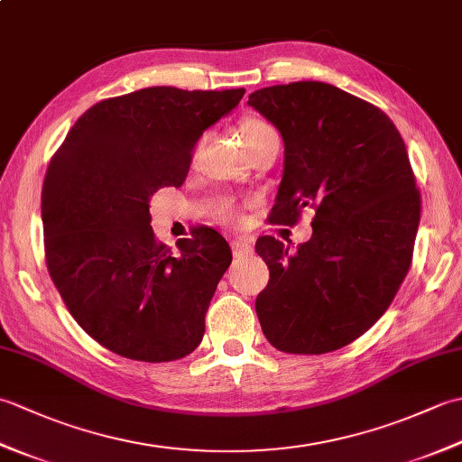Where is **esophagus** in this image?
Returning a JSON list of instances; mask_svg holds the SVG:
<instances>
[{
	"label": "esophagus",
	"mask_w": 462,
	"mask_h": 462,
	"mask_svg": "<svg viewBox=\"0 0 462 462\" xmlns=\"http://www.w3.org/2000/svg\"><path fill=\"white\" fill-rule=\"evenodd\" d=\"M252 252V246L248 242H244V240H234L232 242V254L236 258H244V256H248V254Z\"/></svg>",
	"instance_id": "esophagus-1"
}]
</instances>
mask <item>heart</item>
<instances>
[{
  "mask_svg": "<svg viewBox=\"0 0 462 462\" xmlns=\"http://www.w3.org/2000/svg\"><path fill=\"white\" fill-rule=\"evenodd\" d=\"M238 133H240V139H242L244 146H246L248 151L252 149V146H256L262 141H266L268 136L276 134V131H273L266 121L258 119V116H246V119H242L238 125ZM222 216L224 218H228L230 210H224Z\"/></svg>",
  "mask_w": 462,
  "mask_h": 462,
  "instance_id": "obj_1",
  "label": "heart"
}]
</instances>
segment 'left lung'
Returning a JSON list of instances; mask_svg holds the SVG:
<instances>
[{
	"instance_id": "1",
	"label": "left lung",
	"mask_w": 462,
	"mask_h": 462,
	"mask_svg": "<svg viewBox=\"0 0 462 462\" xmlns=\"http://www.w3.org/2000/svg\"><path fill=\"white\" fill-rule=\"evenodd\" d=\"M248 105L286 146L270 222L316 212L296 252L272 236L256 242L270 270L256 298L262 331L286 353L339 349L387 311L413 260L420 194L405 143L375 105L329 83L266 87Z\"/></svg>"
}]
</instances>
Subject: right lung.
<instances>
[{"instance_id":"obj_1","label":"right lung","mask_w":462,"mask_h":462,"mask_svg":"<svg viewBox=\"0 0 462 462\" xmlns=\"http://www.w3.org/2000/svg\"><path fill=\"white\" fill-rule=\"evenodd\" d=\"M244 89L149 87L85 111L43 180L45 262L69 313L116 356L162 363L189 356L232 252L200 228L166 248L151 228V196L182 186L192 151Z\"/></svg>"}]
</instances>
